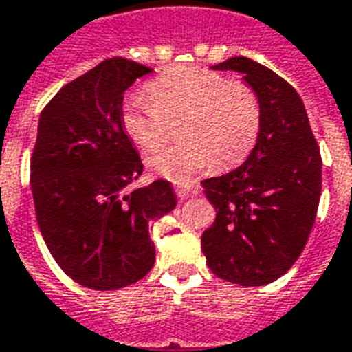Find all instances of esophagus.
<instances>
[{
    "mask_svg": "<svg viewBox=\"0 0 352 352\" xmlns=\"http://www.w3.org/2000/svg\"><path fill=\"white\" fill-rule=\"evenodd\" d=\"M174 191H176V195H178L179 199H186V197H189V193H191V187L176 186L174 187Z\"/></svg>",
    "mask_w": 352,
    "mask_h": 352,
    "instance_id": "1",
    "label": "esophagus"
}]
</instances>
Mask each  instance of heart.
<instances>
[{
  "label": "heart",
  "instance_id": "b5f03b06",
  "mask_svg": "<svg viewBox=\"0 0 352 352\" xmlns=\"http://www.w3.org/2000/svg\"><path fill=\"white\" fill-rule=\"evenodd\" d=\"M148 94L151 101L127 97L120 120L123 133L142 151L157 150L166 125L179 122L176 137L182 142L148 159V168L159 178L187 184L208 163L230 168L257 142L261 101L245 82L202 67H176L151 80Z\"/></svg>",
  "mask_w": 352,
  "mask_h": 352
}]
</instances>
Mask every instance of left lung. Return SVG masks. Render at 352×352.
Masks as SVG:
<instances>
[{"instance_id": "8db88e82", "label": "left lung", "mask_w": 352, "mask_h": 352, "mask_svg": "<svg viewBox=\"0 0 352 352\" xmlns=\"http://www.w3.org/2000/svg\"><path fill=\"white\" fill-rule=\"evenodd\" d=\"M215 71H236L261 101V129L248 159L202 182L215 208L202 232V253L217 278L261 287L281 278L306 248L320 199L322 161L306 107L291 84L250 58Z\"/></svg>"}]
</instances>
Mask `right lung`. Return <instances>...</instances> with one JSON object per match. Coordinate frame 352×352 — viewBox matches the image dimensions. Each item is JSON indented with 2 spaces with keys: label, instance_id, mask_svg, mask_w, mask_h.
<instances>
[{
  "label": "right lung",
  "instance_id": "1",
  "mask_svg": "<svg viewBox=\"0 0 352 352\" xmlns=\"http://www.w3.org/2000/svg\"><path fill=\"white\" fill-rule=\"evenodd\" d=\"M151 73L110 58L54 95L41 112L32 193L41 234L69 278L94 291L137 283L155 263L150 223L173 212L166 179L125 193L142 161L122 127L125 89Z\"/></svg>",
  "mask_w": 352,
  "mask_h": 352
}]
</instances>
